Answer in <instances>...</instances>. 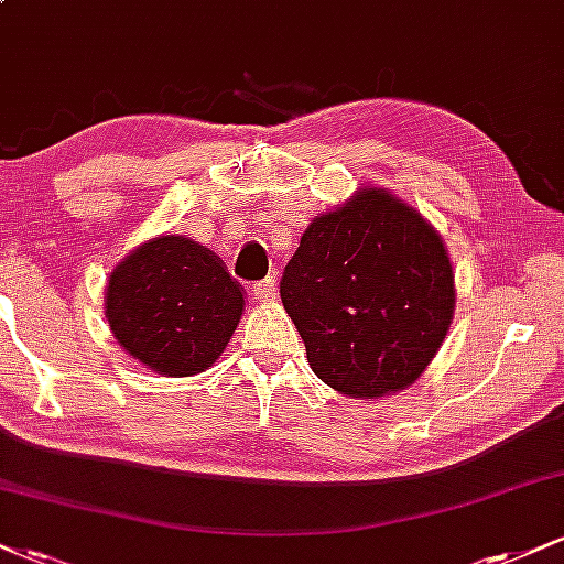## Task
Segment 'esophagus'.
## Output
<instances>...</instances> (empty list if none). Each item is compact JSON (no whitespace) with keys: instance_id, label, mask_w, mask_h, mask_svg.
<instances>
[{"instance_id":"34e87169","label":"esophagus","mask_w":564,"mask_h":564,"mask_svg":"<svg viewBox=\"0 0 564 564\" xmlns=\"http://www.w3.org/2000/svg\"><path fill=\"white\" fill-rule=\"evenodd\" d=\"M251 294H254V300L268 302L270 296L275 294V278L268 275V278H264V281H257L254 286H251Z\"/></svg>"}]
</instances>
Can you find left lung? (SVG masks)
Segmentation results:
<instances>
[{
	"label": "left lung",
	"instance_id": "obj_1",
	"mask_svg": "<svg viewBox=\"0 0 564 564\" xmlns=\"http://www.w3.org/2000/svg\"><path fill=\"white\" fill-rule=\"evenodd\" d=\"M315 377L349 398L419 379L453 321V270L426 219L366 187L310 223L281 278Z\"/></svg>",
	"mask_w": 564,
	"mask_h": 564
}]
</instances>
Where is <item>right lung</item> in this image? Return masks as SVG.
<instances>
[{"mask_svg": "<svg viewBox=\"0 0 564 564\" xmlns=\"http://www.w3.org/2000/svg\"><path fill=\"white\" fill-rule=\"evenodd\" d=\"M241 313V286L225 264L183 236L142 243L108 281L106 315L119 345L170 377L215 364Z\"/></svg>", "mask_w": 564, "mask_h": 564, "instance_id": "add662e5", "label": "right lung"}]
</instances>
